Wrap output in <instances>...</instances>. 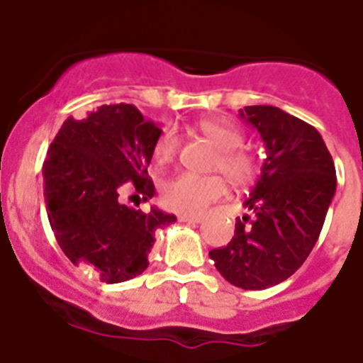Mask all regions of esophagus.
Listing matches in <instances>:
<instances>
[{"label":"esophagus","instance_id":"esophagus-1","mask_svg":"<svg viewBox=\"0 0 363 363\" xmlns=\"http://www.w3.org/2000/svg\"><path fill=\"white\" fill-rule=\"evenodd\" d=\"M179 221H181V223H202L203 218H202V216L181 214V216H179Z\"/></svg>","mask_w":363,"mask_h":363}]
</instances>
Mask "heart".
<instances>
[{
  "label": "heart",
  "mask_w": 363,
  "mask_h": 363,
  "mask_svg": "<svg viewBox=\"0 0 363 363\" xmlns=\"http://www.w3.org/2000/svg\"><path fill=\"white\" fill-rule=\"evenodd\" d=\"M200 133L219 149L214 168L223 172L233 186L250 184L258 172L252 152L242 149L244 135L233 124L218 119L199 123ZM179 151V135L174 128H164L152 144V158L158 164L170 163ZM226 193V181L221 175L179 174L161 186V202L168 211L181 214H200L208 203Z\"/></svg>",
  "instance_id": "obj_1"
}]
</instances>
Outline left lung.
<instances>
[{"label":"left lung","mask_w":363,"mask_h":363,"mask_svg":"<svg viewBox=\"0 0 363 363\" xmlns=\"http://www.w3.org/2000/svg\"><path fill=\"white\" fill-rule=\"evenodd\" d=\"M240 117L258 130L267 160L244 202L252 219H237L232 240L208 256L233 286L265 290L294 276L313 251L337 177L323 138L306 121L270 105L244 107Z\"/></svg>","instance_id":"8db88e82"}]
</instances>
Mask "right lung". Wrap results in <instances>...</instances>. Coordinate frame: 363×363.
<instances>
[{
  "instance_id": "add662e5",
  "label": "right lung",
  "mask_w": 363,
  "mask_h": 363,
  "mask_svg": "<svg viewBox=\"0 0 363 363\" xmlns=\"http://www.w3.org/2000/svg\"><path fill=\"white\" fill-rule=\"evenodd\" d=\"M161 130L135 105H101L84 119L68 117L43 161L50 228L73 265L93 267L104 283L133 279L149 265L156 230L175 221L160 208L121 202L155 196L147 167Z\"/></svg>"
}]
</instances>
